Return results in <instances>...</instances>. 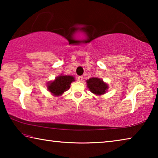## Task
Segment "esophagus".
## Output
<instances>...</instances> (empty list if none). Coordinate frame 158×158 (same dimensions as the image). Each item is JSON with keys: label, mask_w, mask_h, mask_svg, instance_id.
Wrapping results in <instances>:
<instances>
[{"label": "esophagus", "mask_w": 158, "mask_h": 158, "mask_svg": "<svg viewBox=\"0 0 158 158\" xmlns=\"http://www.w3.org/2000/svg\"><path fill=\"white\" fill-rule=\"evenodd\" d=\"M83 79H84V77H83L82 76H79L78 77V81L79 82H81L83 81Z\"/></svg>", "instance_id": "34e87169"}]
</instances>
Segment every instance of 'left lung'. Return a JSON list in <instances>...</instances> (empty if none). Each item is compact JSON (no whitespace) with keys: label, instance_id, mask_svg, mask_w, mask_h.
<instances>
[{"label":"left lung","instance_id":"left-lung-1","mask_svg":"<svg viewBox=\"0 0 158 158\" xmlns=\"http://www.w3.org/2000/svg\"><path fill=\"white\" fill-rule=\"evenodd\" d=\"M87 88L93 94L96 95H102L107 92L108 84L102 79L98 77H92L86 80Z\"/></svg>","mask_w":158,"mask_h":158}]
</instances>
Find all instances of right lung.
Wrapping results in <instances>:
<instances>
[{"instance_id": "add662e5", "label": "right lung", "mask_w": 158, "mask_h": 158, "mask_svg": "<svg viewBox=\"0 0 158 158\" xmlns=\"http://www.w3.org/2000/svg\"><path fill=\"white\" fill-rule=\"evenodd\" d=\"M75 81L74 77L61 74L56 77L53 81L47 83V90L53 96H60L70 87L71 83Z\"/></svg>"}]
</instances>
